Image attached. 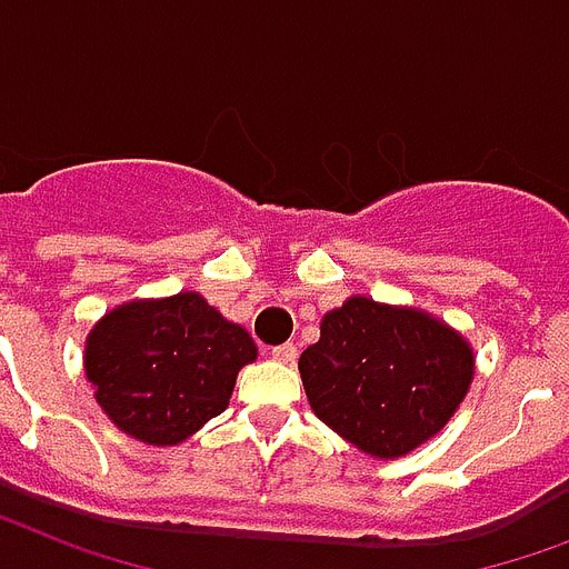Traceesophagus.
Returning <instances> with one entry per match:
<instances>
[{"label": "esophagus", "instance_id": "obj_1", "mask_svg": "<svg viewBox=\"0 0 569 569\" xmlns=\"http://www.w3.org/2000/svg\"><path fill=\"white\" fill-rule=\"evenodd\" d=\"M297 357H300V350H297V345H279V348H272V360L279 362H288V366H293L297 362Z\"/></svg>", "mask_w": 569, "mask_h": 569}]
</instances>
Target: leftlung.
<instances>
[{"mask_svg": "<svg viewBox=\"0 0 569 569\" xmlns=\"http://www.w3.org/2000/svg\"><path fill=\"white\" fill-rule=\"evenodd\" d=\"M300 375L318 420L375 459H399L462 405L473 350L429 311L350 297L323 315Z\"/></svg>", "mask_w": 569, "mask_h": 569, "instance_id": "1", "label": "left lung"}]
</instances>
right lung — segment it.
<instances>
[{"mask_svg":"<svg viewBox=\"0 0 569 569\" xmlns=\"http://www.w3.org/2000/svg\"><path fill=\"white\" fill-rule=\"evenodd\" d=\"M258 348L200 293L134 300L107 311L87 336V381L119 431L173 447L228 408Z\"/></svg>","mask_w":569,"mask_h":569,"instance_id":"obj_1","label":"right lung"}]
</instances>
